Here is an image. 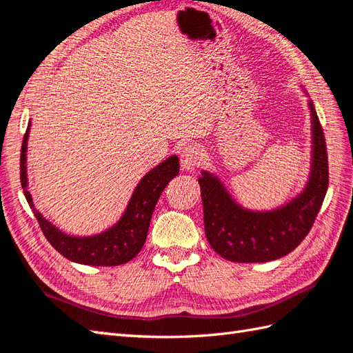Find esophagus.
<instances>
[{
    "mask_svg": "<svg viewBox=\"0 0 353 353\" xmlns=\"http://www.w3.org/2000/svg\"><path fill=\"white\" fill-rule=\"evenodd\" d=\"M200 161V148L194 144L183 147L181 152V163L182 168L186 171H192L199 165Z\"/></svg>",
    "mask_w": 353,
    "mask_h": 353,
    "instance_id": "obj_1",
    "label": "esophagus"
}]
</instances>
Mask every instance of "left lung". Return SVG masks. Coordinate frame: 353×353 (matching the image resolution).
Returning <instances> with one entry per match:
<instances>
[{
	"instance_id": "left-lung-1",
	"label": "left lung",
	"mask_w": 353,
	"mask_h": 353,
	"mask_svg": "<svg viewBox=\"0 0 353 353\" xmlns=\"http://www.w3.org/2000/svg\"><path fill=\"white\" fill-rule=\"evenodd\" d=\"M302 91L305 95L308 92ZM311 114V167L305 188L282 206L252 211L232 197L221 179L201 171L205 234L212 249L232 262H268L292 252L308 235L323 203L327 183V153L314 104Z\"/></svg>"
}]
</instances>
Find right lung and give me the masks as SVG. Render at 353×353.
<instances>
[{
    "mask_svg": "<svg viewBox=\"0 0 353 353\" xmlns=\"http://www.w3.org/2000/svg\"><path fill=\"white\" fill-rule=\"evenodd\" d=\"M30 127H32V121L28 123L21 148V185L28 205L50 244L66 259L83 265H121L137 256L147 239L150 220H152L157 200L171 179L179 174V168H181L179 157L176 154L170 156L141 179L123 215L114 226L95 235L74 236L65 234L45 219L36 209L32 194L28 192L27 144Z\"/></svg>",
    "mask_w": 353,
    "mask_h": 353,
    "instance_id": "1",
    "label": "right lung"
}]
</instances>
